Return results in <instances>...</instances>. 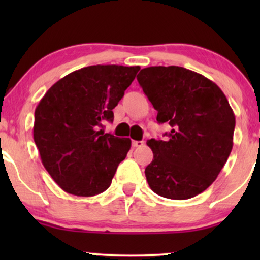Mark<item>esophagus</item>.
I'll return each instance as SVG.
<instances>
[{
    "label": "esophagus",
    "instance_id": "obj_1",
    "mask_svg": "<svg viewBox=\"0 0 260 260\" xmlns=\"http://www.w3.org/2000/svg\"><path fill=\"white\" fill-rule=\"evenodd\" d=\"M144 145V142L143 140H133L132 142V147L133 148H140Z\"/></svg>",
    "mask_w": 260,
    "mask_h": 260
}]
</instances>
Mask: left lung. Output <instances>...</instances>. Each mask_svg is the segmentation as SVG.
<instances>
[{
  "label": "left lung",
  "mask_w": 260,
  "mask_h": 260,
  "mask_svg": "<svg viewBox=\"0 0 260 260\" xmlns=\"http://www.w3.org/2000/svg\"><path fill=\"white\" fill-rule=\"evenodd\" d=\"M143 91L168 123L166 140L149 139L154 159L145 168L149 187L161 197L183 201L216 180L234 145L235 113L225 94L202 74L178 66L143 68Z\"/></svg>",
  "instance_id": "left-lung-1"
}]
</instances>
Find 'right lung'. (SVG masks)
I'll return each mask as SVG.
<instances>
[{
  "label": "right lung",
  "mask_w": 260,
  "mask_h": 260,
  "mask_svg": "<svg viewBox=\"0 0 260 260\" xmlns=\"http://www.w3.org/2000/svg\"><path fill=\"white\" fill-rule=\"evenodd\" d=\"M139 66L96 64L56 82L35 109L34 142L41 162L64 192L103 193L131 149L129 138L104 133Z\"/></svg>",
  "instance_id": "1"
}]
</instances>
